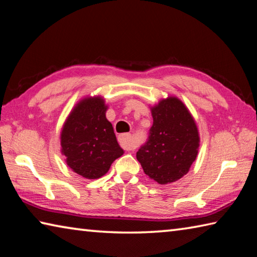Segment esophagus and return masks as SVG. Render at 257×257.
<instances>
[{"instance_id":"esophagus-1","label":"esophagus","mask_w":257,"mask_h":257,"mask_svg":"<svg viewBox=\"0 0 257 257\" xmlns=\"http://www.w3.org/2000/svg\"><path fill=\"white\" fill-rule=\"evenodd\" d=\"M119 143L121 148L125 151H132L136 149V143L130 134H122V135H120Z\"/></svg>"}]
</instances>
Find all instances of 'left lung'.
Wrapping results in <instances>:
<instances>
[{"label": "left lung", "instance_id": "left-lung-1", "mask_svg": "<svg viewBox=\"0 0 257 257\" xmlns=\"http://www.w3.org/2000/svg\"><path fill=\"white\" fill-rule=\"evenodd\" d=\"M151 111L153 124L136 158L150 178L168 184L189 173L197 158L198 128L189 109L176 97L162 99Z\"/></svg>", "mask_w": 257, "mask_h": 257}]
</instances>
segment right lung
I'll use <instances>...</instances> for the list:
<instances>
[{
	"label": "right lung",
	"mask_w": 257,
	"mask_h": 257,
	"mask_svg": "<svg viewBox=\"0 0 257 257\" xmlns=\"http://www.w3.org/2000/svg\"><path fill=\"white\" fill-rule=\"evenodd\" d=\"M104 99L81 100L65 122L60 143L67 165L80 176L95 180L108 172L115 159L123 154L105 113Z\"/></svg>",
	"instance_id": "add662e5"
}]
</instances>
